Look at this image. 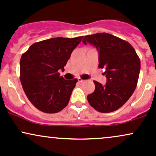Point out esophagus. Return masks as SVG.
<instances>
[{
	"label": "esophagus",
	"instance_id": "1",
	"mask_svg": "<svg viewBox=\"0 0 156 156\" xmlns=\"http://www.w3.org/2000/svg\"><path fill=\"white\" fill-rule=\"evenodd\" d=\"M78 82H80V83H82V82L84 81V80H83L82 78H78Z\"/></svg>",
	"mask_w": 156,
	"mask_h": 156
}]
</instances>
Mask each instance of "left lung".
Wrapping results in <instances>:
<instances>
[{"label": "left lung", "instance_id": "obj_1", "mask_svg": "<svg viewBox=\"0 0 156 156\" xmlns=\"http://www.w3.org/2000/svg\"><path fill=\"white\" fill-rule=\"evenodd\" d=\"M83 44L90 43L99 53L98 67L105 68V86L94 80L95 89L87 96L89 103L102 113L114 112L128 101L137 86L140 59L127 41L107 33L87 35Z\"/></svg>", "mask_w": 156, "mask_h": 156}]
</instances>
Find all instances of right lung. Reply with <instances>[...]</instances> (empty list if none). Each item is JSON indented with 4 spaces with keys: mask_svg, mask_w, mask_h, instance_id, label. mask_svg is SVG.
I'll use <instances>...</instances> for the list:
<instances>
[{
    "mask_svg": "<svg viewBox=\"0 0 156 156\" xmlns=\"http://www.w3.org/2000/svg\"><path fill=\"white\" fill-rule=\"evenodd\" d=\"M83 37H56L35 42L21 56L20 79L23 89L41 112L53 114L67 105L78 80H65L58 72L64 70Z\"/></svg>",
    "mask_w": 156,
    "mask_h": 156,
    "instance_id": "obj_1",
    "label": "right lung"
}]
</instances>
